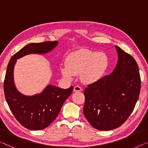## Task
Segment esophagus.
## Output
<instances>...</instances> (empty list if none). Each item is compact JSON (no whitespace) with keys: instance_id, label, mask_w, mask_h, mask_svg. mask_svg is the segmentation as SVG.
Here are the masks:
<instances>
[{"instance_id":"1","label":"esophagus","mask_w":148,"mask_h":148,"mask_svg":"<svg viewBox=\"0 0 148 148\" xmlns=\"http://www.w3.org/2000/svg\"><path fill=\"white\" fill-rule=\"evenodd\" d=\"M82 90V88L80 86H75L74 87V92H80V91Z\"/></svg>"}]
</instances>
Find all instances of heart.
<instances>
[{
	"label": "heart",
	"instance_id": "heart-1",
	"mask_svg": "<svg viewBox=\"0 0 148 148\" xmlns=\"http://www.w3.org/2000/svg\"><path fill=\"white\" fill-rule=\"evenodd\" d=\"M107 65L108 59L105 54L88 50L79 51L68 56L66 67L62 68V74L69 80L74 75L81 74L82 82L90 84L101 78Z\"/></svg>",
	"mask_w": 148,
	"mask_h": 148
}]
</instances>
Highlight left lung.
<instances>
[{"label":"left lung","mask_w":148,"mask_h":148,"mask_svg":"<svg viewBox=\"0 0 148 148\" xmlns=\"http://www.w3.org/2000/svg\"><path fill=\"white\" fill-rule=\"evenodd\" d=\"M116 67L110 75L88 84L84 95L83 113L93 127L108 131L120 127L132 113L138 100L141 78L137 62L115 45Z\"/></svg>","instance_id":"8db88e82"}]
</instances>
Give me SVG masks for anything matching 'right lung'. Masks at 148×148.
Masks as SVG:
<instances>
[{"label": "right lung", "mask_w": 148, "mask_h": 148, "mask_svg": "<svg viewBox=\"0 0 148 148\" xmlns=\"http://www.w3.org/2000/svg\"><path fill=\"white\" fill-rule=\"evenodd\" d=\"M58 41H45L27 45L12 56L7 66L4 81L6 101L16 119L24 127L30 130L46 128L59 114L63 104L73 90L48 85L43 92L25 96L18 92L14 82L13 70L17 59L30 53L44 54L57 46Z\"/></svg>", "instance_id": "right-lung-1"}]
</instances>
